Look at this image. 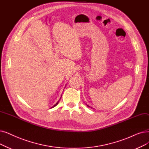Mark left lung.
Listing matches in <instances>:
<instances>
[{"mask_svg": "<svg viewBox=\"0 0 149 149\" xmlns=\"http://www.w3.org/2000/svg\"><path fill=\"white\" fill-rule=\"evenodd\" d=\"M88 107H89V106H88Z\"/></svg>", "mask_w": 149, "mask_h": 149, "instance_id": "left-lung-1", "label": "left lung"}]
</instances>
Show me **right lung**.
Segmentation results:
<instances>
[{"instance_id": "add662e5", "label": "right lung", "mask_w": 149, "mask_h": 149, "mask_svg": "<svg viewBox=\"0 0 149 149\" xmlns=\"http://www.w3.org/2000/svg\"><path fill=\"white\" fill-rule=\"evenodd\" d=\"M60 99H61V98H60ZM59 101H60V100H59ZM59 101H58V102H57V103H56V104H55V105H54V106H53V107H52V108H54V107H55V106H56V105H57V104H58V102H59Z\"/></svg>"}]
</instances>
